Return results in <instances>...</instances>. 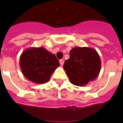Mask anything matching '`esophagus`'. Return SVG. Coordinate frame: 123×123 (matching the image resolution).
I'll return each instance as SVG.
<instances>
[{
    "instance_id": "34e87169",
    "label": "esophagus",
    "mask_w": 123,
    "mask_h": 123,
    "mask_svg": "<svg viewBox=\"0 0 123 123\" xmlns=\"http://www.w3.org/2000/svg\"><path fill=\"white\" fill-rule=\"evenodd\" d=\"M59 62H60V64L62 66L63 64H64V60H62V59H61L60 61H59Z\"/></svg>"
}]
</instances>
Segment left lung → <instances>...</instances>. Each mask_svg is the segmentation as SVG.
Segmentation results:
<instances>
[{
    "mask_svg": "<svg viewBox=\"0 0 123 123\" xmlns=\"http://www.w3.org/2000/svg\"><path fill=\"white\" fill-rule=\"evenodd\" d=\"M63 67L70 82L83 86L98 76L100 58L93 49L75 47L70 51V58L65 61Z\"/></svg>",
    "mask_w": 123,
    "mask_h": 123,
    "instance_id": "obj_1",
    "label": "left lung"
}]
</instances>
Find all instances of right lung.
Wrapping results in <instances>:
<instances>
[{
	"label": "right lung",
	"mask_w": 123,
	"mask_h": 123,
	"mask_svg": "<svg viewBox=\"0 0 123 123\" xmlns=\"http://www.w3.org/2000/svg\"><path fill=\"white\" fill-rule=\"evenodd\" d=\"M20 68L28 80L37 84L48 82L60 64L55 55L43 47L28 49L21 55Z\"/></svg>",
	"instance_id": "add662e5"
}]
</instances>
